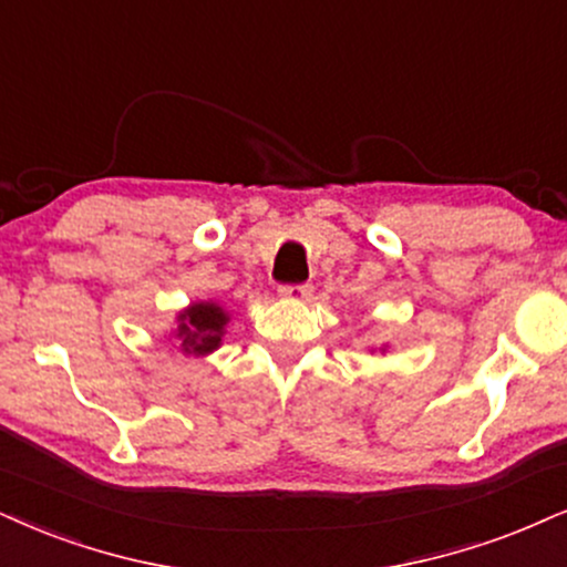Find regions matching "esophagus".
Listing matches in <instances>:
<instances>
[{
	"mask_svg": "<svg viewBox=\"0 0 567 567\" xmlns=\"http://www.w3.org/2000/svg\"><path fill=\"white\" fill-rule=\"evenodd\" d=\"M281 297L284 299H307L312 295V286L310 284H295V286H281Z\"/></svg>",
	"mask_w": 567,
	"mask_h": 567,
	"instance_id": "obj_1",
	"label": "esophagus"
}]
</instances>
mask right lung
I'll return each mask as SVG.
<instances>
[{
	"label": "right lung",
	"instance_id": "1",
	"mask_svg": "<svg viewBox=\"0 0 567 567\" xmlns=\"http://www.w3.org/2000/svg\"><path fill=\"white\" fill-rule=\"evenodd\" d=\"M176 339L181 341V352L192 358H205L220 347L226 333L228 312L218 302H194L178 312Z\"/></svg>",
	"mask_w": 567,
	"mask_h": 567
}]
</instances>
